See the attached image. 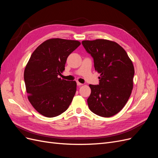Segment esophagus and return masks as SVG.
<instances>
[{"mask_svg": "<svg viewBox=\"0 0 158 158\" xmlns=\"http://www.w3.org/2000/svg\"><path fill=\"white\" fill-rule=\"evenodd\" d=\"M76 83H77V85H78V86H80V85H82V83H80V82H77Z\"/></svg>", "mask_w": 158, "mask_h": 158, "instance_id": "1", "label": "esophagus"}]
</instances>
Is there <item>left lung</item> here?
<instances>
[{
	"label": "left lung",
	"mask_w": 158,
	"mask_h": 158,
	"mask_svg": "<svg viewBox=\"0 0 158 158\" xmlns=\"http://www.w3.org/2000/svg\"><path fill=\"white\" fill-rule=\"evenodd\" d=\"M94 59L100 74L98 85H89L88 105L91 111L103 117L118 113L125 106L133 88L135 69L127 52L116 42L106 40L82 42Z\"/></svg>",
	"instance_id": "1"
}]
</instances>
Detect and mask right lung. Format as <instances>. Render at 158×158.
Returning <instances> with one entry per match:
<instances>
[{"instance_id":"right-lung-1","label":"right lung","mask_w":158,"mask_h":158,"mask_svg":"<svg viewBox=\"0 0 158 158\" xmlns=\"http://www.w3.org/2000/svg\"><path fill=\"white\" fill-rule=\"evenodd\" d=\"M78 41L59 38L44 41L33 51L24 70L27 98L37 112L47 117L59 115L67 109L76 91L75 81L62 80L69 55Z\"/></svg>"}]
</instances>
